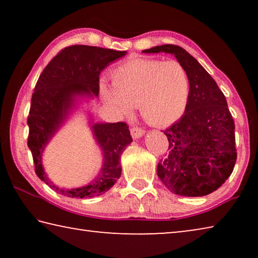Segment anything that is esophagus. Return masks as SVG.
<instances>
[{
    "instance_id": "34e87169",
    "label": "esophagus",
    "mask_w": 258,
    "mask_h": 258,
    "mask_svg": "<svg viewBox=\"0 0 258 258\" xmlns=\"http://www.w3.org/2000/svg\"><path fill=\"white\" fill-rule=\"evenodd\" d=\"M143 134H145V130L140 127H133L131 130V135H132L133 139H140L141 137H143Z\"/></svg>"
}]
</instances>
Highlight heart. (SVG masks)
<instances>
[{"label":"heart","mask_w":258,"mask_h":258,"mask_svg":"<svg viewBox=\"0 0 258 258\" xmlns=\"http://www.w3.org/2000/svg\"><path fill=\"white\" fill-rule=\"evenodd\" d=\"M111 82L112 86L99 85L103 102L121 116L139 106L143 119L154 126L175 123L189 103V75L176 60H130L111 73Z\"/></svg>","instance_id":"1"}]
</instances>
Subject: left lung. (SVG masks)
<instances>
[{"mask_svg": "<svg viewBox=\"0 0 258 258\" xmlns=\"http://www.w3.org/2000/svg\"><path fill=\"white\" fill-rule=\"evenodd\" d=\"M142 52L174 55L190 80L184 115L164 132L169 152L158 163L157 175L178 196L212 194L228 180L237 160L234 121L224 94L206 69L181 46L165 44Z\"/></svg>", "mask_w": 258, "mask_h": 258, "instance_id": "8db88e82", "label": "left lung"}]
</instances>
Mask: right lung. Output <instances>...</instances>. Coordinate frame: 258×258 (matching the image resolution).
<instances>
[{
  "label": "right lung",
  "instance_id": "add662e5",
  "mask_svg": "<svg viewBox=\"0 0 258 258\" xmlns=\"http://www.w3.org/2000/svg\"><path fill=\"white\" fill-rule=\"evenodd\" d=\"M127 53L89 45H72L60 51L44 68L35 85L28 116V148L36 175L71 198H92L107 192L120 177V156L131 142L125 123H95L87 111L89 126L102 151V166L89 184L74 189L56 186L43 167V151L83 101L99 95V76L104 68Z\"/></svg>",
  "mask_w": 258,
  "mask_h": 258
}]
</instances>
